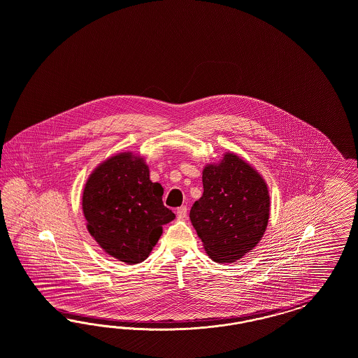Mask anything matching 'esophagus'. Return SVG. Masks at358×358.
<instances>
[{"label": "esophagus", "instance_id": "obj_1", "mask_svg": "<svg viewBox=\"0 0 358 358\" xmlns=\"http://www.w3.org/2000/svg\"><path fill=\"white\" fill-rule=\"evenodd\" d=\"M176 213H177V215H178V217H186V215H187V207H178Z\"/></svg>", "mask_w": 358, "mask_h": 358}]
</instances>
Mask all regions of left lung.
<instances>
[{
    "mask_svg": "<svg viewBox=\"0 0 358 358\" xmlns=\"http://www.w3.org/2000/svg\"><path fill=\"white\" fill-rule=\"evenodd\" d=\"M203 194L190 220L206 253L217 262H235L253 250L268 226L271 198L266 182L250 164L228 152L202 174Z\"/></svg>",
    "mask_w": 358,
    "mask_h": 358,
    "instance_id": "8db88e82",
    "label": "left lung"
}]
</instances>
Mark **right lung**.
Returning <instances> with one entry per match:
<instances>
[{
    "mask_svg": "<svg viewBox=\"0 0 358 358\" xmlns=\"http://www.w3.org/2000/svg\"><path fill=\"white\" fill-rule=\"evenodd\" d=\"M163 186L131 152L99 164L89 176L83 211L89 234L108 255L126 264L145 260L176 215L163 203Z\"/></svg>",
    "mask_w": 358,
    "mask_h": 358,
    "instance_id": "1",
    "label": "right lung"
}]
</instances>
